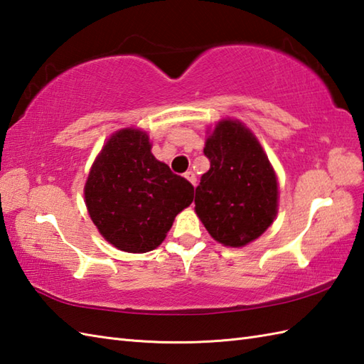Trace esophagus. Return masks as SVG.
<instances>
[{"instance_id":"esophagus-1","label":"esophagus","mask_w":364,"mask_h":364,"mask_svg":"<svg viewBox=\"0 0 364 364\" xmlns=\"http://www.w3.org/2000/svg\"><path fill=\"white\" fill-rule=\"evenodd\" d=\"M184 178H186V180L192 184V186H196V183H197V176H196V173L192 172V170H188L186 173H184Z\"/></svg>"}]
</instances>
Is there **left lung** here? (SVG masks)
<instances>
[{
    "label": "left lung",
    "instance_id": "left-lung-1",
    "mask_svg": "<svg viewBox=\"0 0 364 364\" xmlns=\"http://www.w3.org/2000/svg\"><path fill=\"white\" fill-rule=\"evenodd\" d=\"M203 151L211 167L196 188V213L215 241L244 247L277 215L274 168L258 139L239 120L219 122Z\"/></svg>",
    "mask_w": 364,
    "mask_h": 364
}]
</instances>
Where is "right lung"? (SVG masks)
<instances>
[{"label":"right lung","instance_id":"add662e5","mask_svg":"<svg viewBox=\"0 0 364 364\" xmlns=\"http://www.w3.org/2000/svg\"><path fill=\"white\" fill-rule=\"evenodd\" d=\"M84 198L92 222L114 247L145 253L164 241L178 213L194 200V186L151 154L145 131L112 134L92 166Z\"/></svg>","mask_w":364,"mask_h":364}]
</instances>
